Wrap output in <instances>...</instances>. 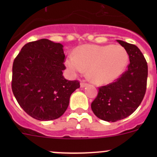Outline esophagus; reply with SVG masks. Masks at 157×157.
I'll list each match as a JSON object with an SVG mask.
<instances>
[{
  "label": "esophagus",
  "mask_w": 157,
  "mask_h": 157,
  "mask_svg": "<svg viewBox=\"0 0 157 157\" xmlns=\"http://www.w3.org/2000/svg\"><path fill=\"white\" fill-rule=\"evenodd\" d=\"M87 86V83H84V82H81V83H80V87L83 88V87H85V86Z\"/></svg>",
  "instance_id": "esophagus-1"
}]
</instances>
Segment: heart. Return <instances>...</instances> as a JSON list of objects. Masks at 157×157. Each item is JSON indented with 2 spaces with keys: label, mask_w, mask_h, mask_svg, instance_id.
Here are the masks:
<instances>
[{
  "label": "heart",
  "mask_w": 157,
  "mask_h": 157,
  "mask_svg": "<svg viewBox=\"0 0 157 157\" xmlns=\"http://www.w3.org/2000/svg\"><path fill=\"white\" fill-rule=\"evenodd\" d=\"M128 62L127 51L121 45H80L69 55L65 64L73 74H88L94 83L105 84L114 81L121 75Z\"/></svg>",
  "instance_id": "b5f03b06"
}]
</instances>
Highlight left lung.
Segmentation results:
<instances>
[{
    "instance_id": "1",
    "label": "left lung",
    "mask_w": 157,
    "mask_h": 157,
    "mask_svg": "<svg viewBox=\"0 0 157 157\" xmlns=\"http://www.w3.org/2000/svg\"><path fill=\"white\" fill-rule=\"evenodd\" d=\"M127 51L128 70L115 82L99 88L91 109L103 121H115L127 118L141 103L147 89L148 67L140 50L136 45L117 40Z\"/></svg>"
}]
</instances>
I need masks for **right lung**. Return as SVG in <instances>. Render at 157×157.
Masks as SVG:
<instances>
[{"mask_svg": "<svg viewBox=\"0 0 157 157\" xmlns=\"http://www.w3.org/2000/svg\"><path fill=\"white\" fill-rule=\"evenodd\" d=\"M63 45L46 39L26 44L13 64L12 91L21 108L33 118L50 121L67 110L77 80L63 76Z\"/></svg>", "mask_w": 157, "mask_h": 157, "instance_id": "obj_1", "label": "right lung"}]
</instances>
